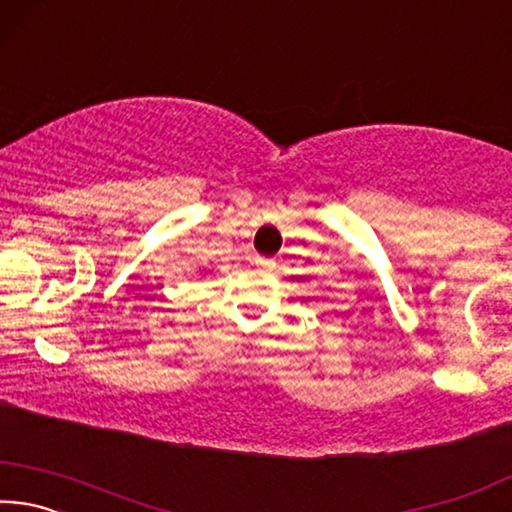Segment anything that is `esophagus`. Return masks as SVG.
Listing matches in <instances>:
<instances>
[{"instance_id": "obj_1", "label": "esophagus", "mask_w": 512, "mask_h": 512, "mask_svg": "<svg viewBox=\"0 0 512 512\" xmlns=\"http://www.w3.org/2000/svg\"><path fill=\"white\" fill-rule=\"evenodd\" d=\"M255 266L259 268V271H264V273H273L275 271V262H273V259H268V257H257L255 259Z\"/></svg>"}]
</instances>
